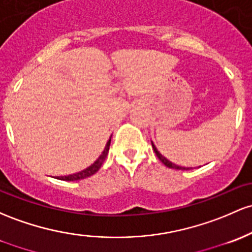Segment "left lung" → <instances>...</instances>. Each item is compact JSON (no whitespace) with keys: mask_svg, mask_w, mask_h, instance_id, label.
<instances>
[{"mask_svg":"<svg viewBox=\"0 0 252 252\" xmlns=\"http://www.w3.org/2000/svg\"><path fill=\"white\" fill-rule=\"evenodd\" d=\"M152 146H153V149H154V152H156L157 157L159 158V160L162 162V164L165 165V166H167V167H170V168H175V170H190V168H191V167H182V166H178V165L173 164V162H171L170 160H167L166 158L162 157L161 154H160L159 152H158V149L156 148V146L153 145V142H152Z\"/></svg>","mask_w":252,"mask_h":252,"instance_id":"1","label":"left lung"}]
</instances>
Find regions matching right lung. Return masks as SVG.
I'll return each instance as SVG.
<instances>
[{
	"instance_id": "right-lung-1",
	"label": "right lung",
	"mask_w": 252,
	"mask_h": 252,
	"mask_svg": "<svg viewBox=\"0 0 252 252\" xmlns=\"http://www.w3.org/2000/svg\"><path fill=\"white\" fill-rule=\"evenodd\" d=\"M110 143H111V139L107 141L106 146H105L103 153H101V156L98 158V159L95 160L94 162H93L91 166H88L87 168H85V170L80 171V172L77 173H73V175H69V176H63V177H56L57 179H61V181H80V179H85V178H88V177L93 176L96 171L99 170V168L101 167V165H103V162L105 161V159H106V156L107 153H109V148H110Z\"/></svg>"
}]
</instances>
